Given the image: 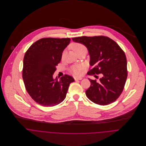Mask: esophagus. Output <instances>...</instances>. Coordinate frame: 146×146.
Masks as SVG:
<instances>
[{
  "instance_id": "34e87169",
  "label": "esophagus",
  "mask_w": 146,
  "mask_h": 146,
  "mask_svg": "<svg viewBox=\"0 0 146 146\" xmlns=\"http://www.w3.org/2000/svg\"><path fill=\"white\" fill-rule=\"evenodd\" d=\"M74 78L75 80H82V79H83V78H82V77H76V76H74Z\"/></svg>"
}]
</instances>
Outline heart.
<instances>
[{
  "label": "heart",
  "mask_w": 146,
  "mask_h": 146,
  "mask_svg": "<svg viewBox=\"0 0 146 146\" xmlns=\"http://www.w3.org/2000/svg\"><path fill=\"white\" fill-rule=\"evenodd\" d=\"M72 49L75 53L82 50H86V47L82 44L75 43L72 45ZM83 70V67L81 65H75L71 67V71L75 75H80Z\"/></svg>",
  "instance_id": "1"
}]
</instances>
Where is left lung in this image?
Returning <instances> with one entry per match:
<instances>
[{"label": "left lung", "mask_w": 146, "mask_h": 146, "mask_svg": "<svg viewBox=\"0 0 146 146\" xmlns=\"http://www.w3.org/2000/svg\"><path fill=\"white\" fill-rule=\"evenodd\" d=\"M72 39L88 49L89 64L93 66L88 74H101L102 76L98 82L88 79L91 85L85 91L87 97L94 104L103 106L115 102L124 89L127 76L124 51L116 42L107 36H82Z\"/></svg>", "instance_id": "1"}]
</instances>
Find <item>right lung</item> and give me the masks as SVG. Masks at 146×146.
I'll return each instance as SVG.
<instances>
[{"instance_id":"obj_1","label":"right lung","mask_w":146,"mask_h":146,"mask_svg":"<svg viewBox=\"0 0 146 146\" xmlns=\"http://www.w3.org/2000/svg\"><path fill=\"white\" fill-rule=\"evenodd\" d=\"M70 38H42L33 44L23 58L22 78L27 93L38 104L52 107L65 99L72 77L65 75L54 79L56 66Z\"/></svg>"}]
</instances>
